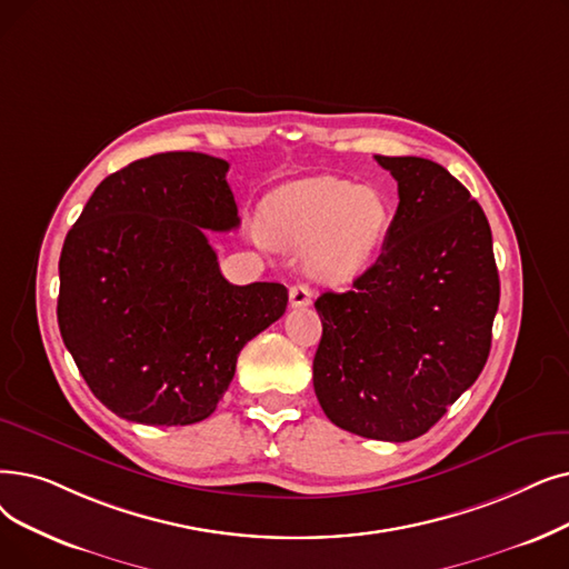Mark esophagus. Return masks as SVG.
<instances>
[{
    "label": "esophagus",
    "mask_w": 569,
    "mask_h": 569,
    "mask_svg": "<svg viewBox=\"0 0 569 569\" xmlns=\"http://www.w3.org/2000/svg\"><path fill=\"white\" fill-rule=\"evenodd\" d=\"M311 305V288L305 283H298L290 288V307L295 309H305Z\"/></svg>",
    "instance_id": "esophagus-1"
}]
</instances>
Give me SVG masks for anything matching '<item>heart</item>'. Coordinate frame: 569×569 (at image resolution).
<instances>
[{
  "label": "heart",
  "instance_id": "heart-1",
  "mask_svg": "<svg viewBox=\"0 0 569 569\" xmlns=\"http://www.w3.org/2000/svg\"><path fill=\"white\" fill-rule=\"evenodd\" d=\"M390 220V200L379 188L335 177L286 183L260 211L264 239L286 251L307 249L309 274L323 283H346L360 274Z\"/></svg>",
  "mask_w": 569,
  "mask_h": 569
}]
</instances>
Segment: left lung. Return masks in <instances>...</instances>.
<instances>
[{"instance_id":"obj_1","label":"left lung","mask_w":569,"mask_h":569,"mask_svg":"<svg viewBox=\"0 0 569 569\" xmlns=\"http://www.w3.org/2000/svg\"><path fill=\"white\" fill-rule=\"evenodd\" d=\"M375 158L400 204L377 262L313 305V390L337 428L409 441L479 379L500 279L488 218L456 177L426 158Z\"/></svg>"}]
</instances>
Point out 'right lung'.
I'll use <instances>...</instances> for the list:
<instances>
[{"label": "right lung", "instance_id": "obj_1", "mask_svg": "<svg viewBox=\"0 0 569 569\" xmlns=\"http://www.w3.org/2000/svg\"><path fill=\"white\" fill-rule=\"evenodd\" d=\"M228 169L190 151L137 160L94 188L64 239L62 341L94 398L126 421H204L239 351L286 311V286L220 274L207 230L239 226Z\"/></svg>", "mask_w": 569, "mask_h": 569}]
</instances>
